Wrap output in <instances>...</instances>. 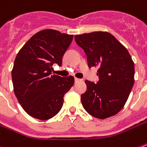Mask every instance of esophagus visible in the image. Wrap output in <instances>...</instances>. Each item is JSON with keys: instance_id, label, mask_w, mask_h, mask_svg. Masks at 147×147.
<instances>
[{"instance_id": "obj_1", "label": "esophagus", "mask_w": 147, "mask_h": 147, "mask_svg": "<svg viewBox=\"0 0 147 147\" xmlns=\"http://www.w3.org/2000/svg\"><path fill=\"white\" fill-rule=\"evenodd\" d=\"M81 81V79L78 78H75V81H76V82H78V81Z\"/></svg>"}]
</instances>
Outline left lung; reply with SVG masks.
I'll use <instances>...</instances> for the list:
<instances>
[{
  "label": "left lung",
  "instance_id": "left-lung-1",
  "mask_svg": "<svg viewBox=\"0 0 147 147\" xmlns=\"http://www.w3.org/2000/svg\"><path fill=\"white\" fill-rule=\"evenodd\" d=\"M87 57L90 68L98 67L96 84L85 81L87 90L81 96L85 111L98 119L119 113L129 98L134 82V63L124 45L108 32L75 36Z\"/></svg>",
  "mask_w": 147,
  "mask_h": 147
}]
</instances>
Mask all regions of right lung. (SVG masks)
Wrapping results in <instances>:
<instances>
[{"mask_svg":"<svg viewBox=\"0 0 147 147\" xmlns=\"http://www.w3.org/2000/svg\"><path fill=\"white\" fill-rule=\"evenodd\" d=\"M73 35L46 29L34 34L18 51L13 70V90L23 109L32 117L46 120L62 108L73 76H51L54 63L61 66Z\"/></svg>","mask_w":147,"mask_h":147,"instance_id":"add662e5","label":"right lung"}]
</instances>
